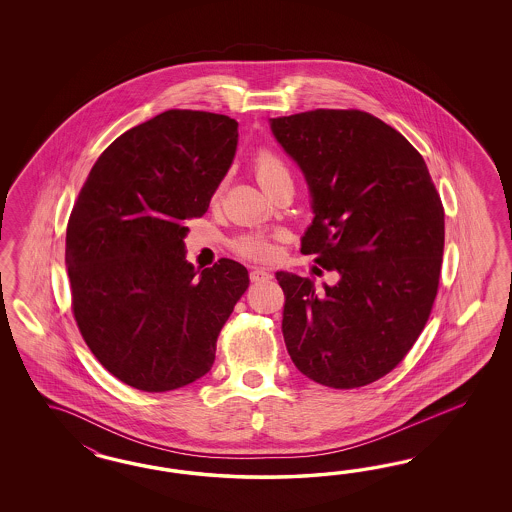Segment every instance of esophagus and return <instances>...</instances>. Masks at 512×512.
<instances>
[{"label": "esophagus", "mask_w": 512, "mask_h": 512, "mask_svg": "<svg viewBox=\"0 0 512 512\" xmlns=\"http://www.w3.org/2000/svg\"><path fill=\"white\" fill-rule=\"evenodd\" d=\"M249 278H251L253 283H261V281L272 278V274L268 270H264V268H255V270H251Z\"/></svg>", "instance_id": "34e87169"}]
</instances>
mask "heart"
Segmentation results:
<instances>
[{
    "mask_svg": "<svg viewBox=\"0 0 512 512\" xmlns=\"http://www.w3.org/2000/svg\"><path fill=\"white\" fill-rule=\"evenodd\" d=\"M253 169L259 184L270 193L281 182H291V172L285 161L276 152L263 148L255 154ZM233 249L244 259L251 261H272L276 255V246L272 238L264 234H242L233 242Z\"/></svg>",
    "mask_w": 512,
    "mask_h": 512,
    "instance_id": "1",
    "label": "heart"
}]
</instances>
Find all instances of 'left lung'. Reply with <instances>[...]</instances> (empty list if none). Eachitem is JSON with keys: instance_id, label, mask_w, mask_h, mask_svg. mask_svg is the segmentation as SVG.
<instances>
[{"instance_id": "left-lung-1", "label": "left lung", "mask_w": 512, "mask_h": 512, "mask_svg": "<svg viewBox=\"0 0 512 512\" xmlns=\"http://www.w3.org/2000/svg\"><path fill=\"white\" fill-rule=\"evenodd\" d=\"M270 125L310 186L302 253L340 274L323 291L276 274L287 351L315 383L370 385L402 362L434 308L443 202L411 142L364 110H308Z\"/></svg>"}]
</instances>
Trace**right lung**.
<instances>
[{"label": "right lung", "mask_w": 512, "mask_h": 512, "mask_svg": "<svg viewBox=\"0 0 512 512\" xmlns=\"http://www.w3.org/2000/svg\"><path fill=\"white\" fill-rule=\"evenodd\" d=\"M238 124L172 109L99 155L71 210L65 263L71 310L95 358L144 392L210 372L217 336L249 287L246 266L186 261V219L206 214L233 163Z\"/></svg>", "instance_id": "add662e5"}]
</instances>
